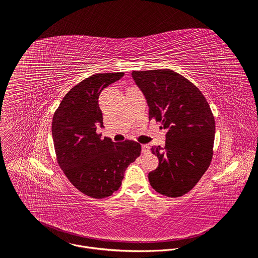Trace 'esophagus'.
I'll list each match as a JSON object with an SVG mask.
<instances>
[{"label":"esophagus","mask_w":258,"mask_h":258,"mask_svg":"<svg viewBox=\"0 0 258 258\" xmlns=\"http://www.w3.org/2000/svg\"><path fill=\"white\" fill-rule=\"evenodd\" d=\"M142 152H143L144 154L149 153V152H150V147H149L148 145L143 144V145H142Z\"/></svg>","instance_id":"esophagus-1"}]
</instances>
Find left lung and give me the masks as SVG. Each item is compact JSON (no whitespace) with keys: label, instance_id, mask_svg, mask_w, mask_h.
I'll use <instances>...</instances> for the list:
<instances>
[{"label":"left lung","instance_id":"1","mask_svg":"<svg viewBox=\"0 0 258 258\" xmlns=\"http://www.w3.org/2000/svg\"><path fill=\"white\" fill-rule=\"evenodd\" d=\"M132 77L155 118L167 131L165 146H154L158 167L149 172L151 187L175 198L191 191L212 159L215 121L199 89L171 69L133 71Z\"/></svg>","mask_w":258,"mask_h":258}]
</instances>
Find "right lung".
Segmentation results:
<instances>
[{
  "instance_id": "obj_1",
  "label": "right lung",
  "mask_w": 258,
  "mask_h": 258,
  "mask_svg": "<svg viewBox=\"0 0 258 258\" xmlns=\"http://www.w3.org/2000/svg\"><path fill=\"white\" fill-rule=\"evenodd\" d=\"M123 76L124 72L98 73L84 80L65 95L53 116L58 163L72 185L92 198L117 191L126 167L141 154V145L135 141L114 143L97 133L103 127L99 96Z\"/></svg>"
}]
</instances>
